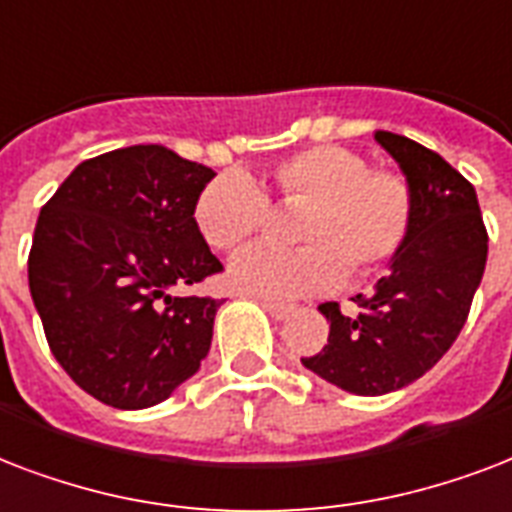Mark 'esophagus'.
Listing matches in <instances>:
<instances>
[{
  "instance_id": "obj_1",
  "label": "esophagus",
  "mask_w": 512,
  "mask_h": 512,
  "mask_svg": "<svg viewBox=\"0 0 512 512\" xmlns=\"http://www.w3.org/2000/svg\"><path fill=\"white\" fill-rule=\"evenodd\" d=\"M261 307L272 315L275 320H283L288 318L293 312V304H288V301H272V299H261Z\"/></svg>"
}]
</instances>
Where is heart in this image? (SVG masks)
<instances>
[{"instance_id": "heart-1", "label": "heart", "mask_w": 512, "mask_h": 512, "mask_svg": "<svg viewBox=\"0 0 512 512\" xmlns=\"http://www.w3.org/2000/svg\"><path fill=\"white\" fill-rule=\"evenodd\" d=\"M280 205H304L296 248L251 245L229 264L237 291L293 299L334 288L344 272L379 275L406 251L417 224V194L403 173L371 168L368 157L336 144L299 149L267 173ZM269 200L243 170H227L202 186L194 224L216 251H235L267 227Z\"/></svg>"}]
</instances>
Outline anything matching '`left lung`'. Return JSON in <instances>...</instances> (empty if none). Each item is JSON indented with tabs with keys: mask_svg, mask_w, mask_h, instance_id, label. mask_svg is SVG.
Returning <instances> with one entry per match:
<instances>
[{
	"mask_svg": "<svg viewBox=\"0 0 512 512\" xmlns=\"http://www.w3.org/2000/svg\"><path fill=\"white\" fill-rule=\"evenodd\" d=\"M417 194V224L376 293H360L358 315L336 301L318 310L328 344L301 363L355 395H384L427 374L457 342L481 283L489 235L473 184L441 154L406 136L376 130Z\"/></svg>",
	"mask_w": 512,
	"mask_h": 512,
	"instance_id": "1",
	"label": "left lung"
}]
</instances>
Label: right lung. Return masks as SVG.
Instances as JSON below:
<instances>
[{
    "instance_id": "add662e5",
    "label": "right lung",
    "mask_w": 512,
    "mask_h": 512,
    "mask_svg": "<svg viewBox=\"0 0 512 512\" xmlns=\"http://www.w3.org/2000/svg\"><path fill=\"white\" fill-rule=\"evenodd\" d=\"M213 170L160 144L98 154L42 205L29 288L47 344L74 382L114 408H149L200 368L224 299L170 296L219 275L194 224Z\"/></svg>"
}]
</instances>
